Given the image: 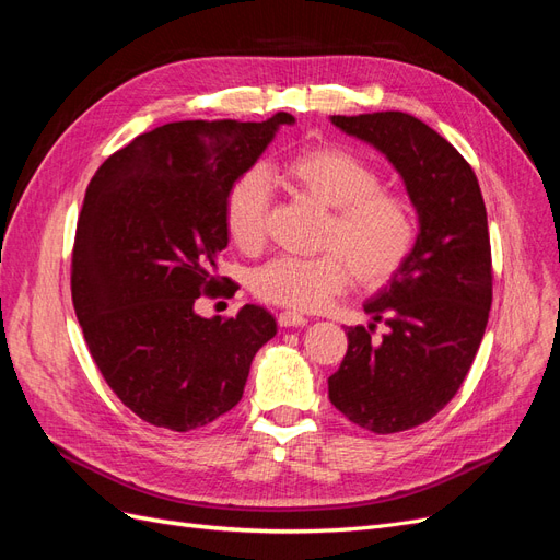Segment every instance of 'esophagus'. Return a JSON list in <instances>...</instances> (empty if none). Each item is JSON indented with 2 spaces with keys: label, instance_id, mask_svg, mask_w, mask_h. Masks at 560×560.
Instances as JSON below:
<instances>
[{
  "label": "esophagus",
  "instance_id": "34e87169",
  "mask_svg": "<svg viewBox=\"0 0 560 560\" xmlns=\"http://www.w3.org/2000/svg\"><path fill=\"white\" fill-rule=\"evenodd\" d=\"M278 325L280 327H303V325H308V317H303L301 313H294V311H284L278 315Z\"/></svg>",
  "mask_w": 560,
  "mask_h": 560
}]
</instances>
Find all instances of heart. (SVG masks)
<instances>
[{"label":"heart","instance_id":"obj_1","mask_svg":"<svg viewBox=\"0 0 560 560\" xmlns=\"http://www.w3.org/2000/svg\"><path fill=\"white\" fill-rule=\"evenodd\" d=\"M280 179L317 206L331 210L313 259L276 257L249 278L252 294L292 311H319L350 282L378 290L409 261L418 238L416 212L397 191L383 189L374 165L338 144H317L287 159ZM270 182L261 171L235 179L224 198L231 243L252 254L266 243Z\"/></svg>","mask_w":560,"mask_h":560}]
</instances>
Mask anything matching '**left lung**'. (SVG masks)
I'll return each mask as SVG.
<instances>
[{"mask_svg":"<svg viewBox=\"0 0 560 560\" xmlns=\"http://www.w3.org/2000/svg\"><path fill=\"white\" fill-rule=\"evenodd\" d=\"M331 124L395 165L420 229L409 261L364 303L369 329L348 327L329 399L369 432H404L455 397L481 346L493 301L483 196L460 151L411 114L331 116ZM376 320L388 325L381 339Z\"/></svg>","mask_w":560,"mask_h":560,"instance_id":"left-lung-1","label":"left lung"}]
</instances>
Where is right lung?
Masks as SVG:
<instances>
[{"label":"right lung","instance_id":"add662e5","mask_svg":"<svg viewBox=\"0 0 560 560\" xmlns=\"http://www.w3.org/2000/svg\"><path fill=\"white\" fill-rule=\"evenodd\" d=\"M284 124L294 116L165 124L118 149L89 184L74 311L100 374L151 425L189 432L231 411L254 354L278 331L261 306L208 319L194 303L229 284L217 276L226 191Z\"/></svg>","mask_w":560,"mask_h":560}]
</instances>
